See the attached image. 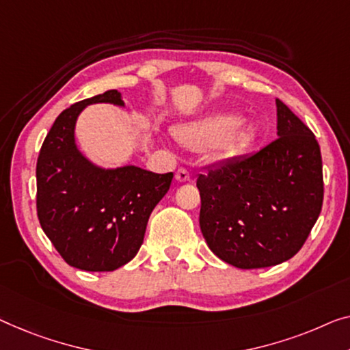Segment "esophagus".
Instances as JSON below:
<instances>
[{
  "label": "esophagus",
  "mask_w": 350,
  "mask_h": 350,
  "mask_svg": "<svg viewBox=\"0 0 350 350\" xmlns=\"http://www.w3.org/2000/svg\"><path fill=\"white\" fill-rule=\"evenodd\" d=\"M176 180L177 182H189V180H191L190 171L185 170V168H179V170L176 171Z\"/></svg>",
  "instance_id": "1"
}]
</instances>
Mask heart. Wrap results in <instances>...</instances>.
Masks as SVG:
<instances>
[{
    "mask_svg": "<svg viewBox=\"0 0 350 350\" xmlns=\"http://www.w3.org/2000/svg\"><path fill=\"white\" fill-rule=\"evenodd\" d=\"M239 125L234 114L220 113L201 119L200 122L177 130V138L193 149H208L221 144H236L247 139L248 132Z\"/></svg>",
    "mask_w": 350,
    "mask_h": 350,
    "instance_id": "obj_1",
    "label": "heart"
}]
</instances>
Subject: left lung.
<instances>
[{
  "label": "left lung",
  "instance_id": "8db88e82",
  "mask_svg": "<svg viewBox=\"0 0 350 350\" xmlns=\"http://www.w3.org/2000/svg\"><path fill=\"white\" fill-rule=\"evenodd\" d=\"M278 138L212 166L196 179L208 248L239 269L291 259L308 239L324 201L319 143L276 98Z\"/></svg>",
  "mask_w": 350,
  "mask_h": 350
}]
</instances>
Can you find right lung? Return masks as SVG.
I'll use <instances>...</instances> for the list:
<instances>
[{
	"instance_id": "right-lung-1",
	"label": "right lung",
	"mask_w": 350,
	"mask_h": 350,
	"mask_svg": "<svg viewBox=\"0 0 350 350\" xmlns=\"http://www.w3.org/2000/svg\"><path fill=\"white\" fill-rule=\"evenodd\" d=\"M122 105L109 90L66 108L42 143L36 165V207L42 229L72 267L111 272L135 258L150 212L170 190L173 173L137 166L100 170L77 150L75 121L90 103Z\"/></svg>"
}]
</instances>
